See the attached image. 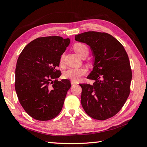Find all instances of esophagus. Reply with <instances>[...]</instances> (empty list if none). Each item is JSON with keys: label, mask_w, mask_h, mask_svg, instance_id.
<instances>
[{"label": "esophagus", "mask_w": 147, "mask_h": 147, "mask_svg": "<svg viewBox=\"0 0 147 147\" xmlns=\"http://www.w3.org/2000/svg\"><path fill=\"white\" fill-rule=\"evenodd\" d=\"M71 85H75V84H76V83L75 82H74V81H73V80L71 81Z\"/></svg>", "instance_id": "obj_1"}]
</instances>
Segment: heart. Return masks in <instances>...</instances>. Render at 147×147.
Wrapping results in <instances>:
<instances>
[{
    "mask_svg": "<svg viewBox=\"0 0 147 147\" xmlns=\"http://www.w3.org/2000/svg\"><path fill=\"white\" fill-rule=\"evenodd\" d=\"M74 50L82 57L86 56L89 53V49L88 46L83 43H76L74 45ZM63 60L64 54H62L61 56L60 59L61 63L63 62ZM86 73V71L85 68H70L64 72L63 76L64 78L76 81L78 80L81 76L85 75Z\"/></svg>",
    "mask_w": 147,
    "mask_h": 147,
    "instance_id": "1",
    "label": "heart"
}]
</instances>
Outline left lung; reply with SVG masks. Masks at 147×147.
Listing matches in <instances>:
<instances>
[{
    "mask_svg": "<svg viewBox=\"0 0 147 147\" xmlns=\"http://www.w3.org/2000/svg\"><path fill=\"white\" fill-rule=\"evenodd\" d=\"M90 46L94 57L87 78L94 82L80 84L81 103L86 113L97 120L113 117L125 104L132 79L128 55L123 45L107 33L87 32L75 36Z\"/></svg>",
    "mask_w": 147,
    "mask_h": 147,
    "instance_id": "left-lung-1",
    "label": "left lung"
}]
</instances>
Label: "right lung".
I'll list each match as a JSON object with an SVG mask.
<instances>
[{"label":"right lung","instance_id":"1","mask_svg":"<svg viewBox=\"0 0 147 147\" xmlns=\"http://www.w3.org/2000/svg\"><path fill=\"white\" fill-rule=\"evenodd\" d=\"M69 43V38L58 36L40 37L29 43L19 56L15 90L24 110L35 119H52L62 110L71 85L67 79L58 81L61 73L57 67Z\"/></svg>","mask_w":147,"mask_h":147}]
</instances>
